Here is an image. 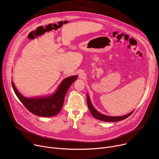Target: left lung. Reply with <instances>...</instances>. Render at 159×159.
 I'll list each match as a JSON object with an SVG mask.
<instances>
[{
  "mask_svg": "<svg viewBox=\"0 0 159 159\" xmlns=\"http://www.w3.org/2000/svg\"><path fill=\"white\" fill-rule=\"evenodd\" d=\"M87 105H88V107L89 109V111L91 113L92 115L96 119L102 121H106V122H116V121H121L123 120L126 118H127L128 117H129L134 111H131V112H129V114L126 115L125 116H106L104 115L101 114V113L99 112L93 106V104H91V102H90V98L89 97V95L87 94Z\"/></svg>",
  "mask_w": 159,
  "mask_h": 159,
  "instance_id": "8db88e82",
  "label": "left lung"
}]
</instances>
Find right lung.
Returning <instances> with one entry per match:
<instances>
[{
  "label": "right lung",
  "mask_w": 159,
  "mask_h": 159,
  "mask_svg": "<svg viewBox=\"0 0 159 159\" xmlns=\"http://www.w3.org/2000/svg\"><path fill=\"white\" fill-rule=\"evenodd\" d=\"M77 78V75H74L65 79L57 91L47 97L27 98L18 92L13 82H12V86L18 99L31 113L39 116L52 117L57 115L61 111L67 90Z\"/></svg>",
  "instance_id": "right-lung-1"
}]
</instances>
